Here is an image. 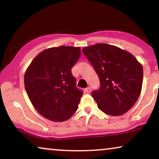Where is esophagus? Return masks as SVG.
Masks as SVG:
<instances>
[{
    "label": "esophagus",
    "instance_id": "esophagus-1",
    "mask_svg": "<svg viewBox=\"0 0 159 159\" xmlns=\"http://www.w3.org/2000/svg\"><path fill=\"white\" fill-rule=\"evenodd\" d=\"M91 91H92V89H91L90 87H87L84 89V92H85L86 93H90Z\"/></svg>",
    "mask_w": 159,
    "mask_h": 159
}]
</instances>
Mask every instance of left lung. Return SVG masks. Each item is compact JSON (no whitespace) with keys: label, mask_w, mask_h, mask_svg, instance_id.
I'll return each instance as SVG.
<instances>
[{"label":"left lung","mask_w":159,"mask_h":159,"mask_svg":"<svg viewBox=\"0 0 159 159\" xmlns=\"http://www.w3.org/2000/svg\"><path fill=\"white\" fill-rule=\"evenodd\" d=\"M83 53L98 75L100 86L92 96L99 109L110 116H120L132 108L140 94L143 69L130 53L116 46L97 43Z\"/></svg>","instance_id":"left-lung-1"}]
</instances>
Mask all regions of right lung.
I'll list each match as a JSON object with an SVG mask.
<instances>
[{
    "label": "right lung",
    "mask_w": 159,
    "mask_h": 159,
    "mask_svg": "<svg viewBox=\"0 0 159 159\" xmlns=\"http://www.w3.org/2000/svg\"><path fill=\"white\" fill-rule=\"evenodd\" d=\"M81 55L79 47L62 46L43 51L25 74V87L32 104L43 117L65 121L75 113L83 92L71 69Z\"/></svg>",
    "instance_id": "add662e5"
}]
</instances>
